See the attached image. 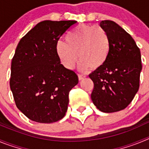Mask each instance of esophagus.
<instances>
[{"label": "esophagus", "instance_id": "esophagus-1", "mask_svg": "<svg viewBox=\"0 0 149 149\" xmlns=\"http://www.w3.org/2000/svg\"><path fill=\"white\" fill-rule=\"evenodd\" d=\"M85 77H86V76L84 75V74H78L79 81H82L83 79H84V78H85Z\"/></svg>", "mask_w": 149, "mask_h": 149}]
</instances>
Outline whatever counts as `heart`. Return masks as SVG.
Returning <instances> with one entry per match:
<instances>
[{"label": "heart", "instance_id": "b5f03b06", "mask_svg": "<svg viewBox=\"0 0 149 149\" xmlns=\"http://www.w3.org/2000/svg\"><path fill=\"white\" fill-rule=\"evenodd\" d=\"M65 40L57 42L56 52L68 69L74 67L78 58L81 71L98 69L107 61L111 45L108 34L102 27L80 24L67 34Z\"/></svg>", "mask_w": 149, "mask_h": 149}]
</instances>
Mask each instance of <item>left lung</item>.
Listing matches in <instances>:
<instances>
[{"label":"left lung","mask_w":149,"mask_h":149,"mask_svg":"<svg viewBox=\"0 0 149 149\" xmlns=\"http://www.w3.org/2000/svg\"><path fill=\"white\" fill-rule=\"evenodd\" d=\"M108 34L110 52L107 61L89 77L94 83L91 98L104 113H114L127 107L139 86L141 54L134 39L113 21L100 23Z\"/></svg>","instance_id":"1"}]
</instances>
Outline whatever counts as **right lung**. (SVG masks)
Segmentation results:
<instances>
[{
    "label": "right lung",
    "instance_id": "obj_1",
    "mask_svg": "<svg viewBox=\"0 0 149 149\" xmlns=\"http://www.w3.org/2000/svg\"><path fill=\"white\" fill-rule=\"evenodd\" d=\"M76 22H41L18 44L12 60L10 89L18 110L30 120L53 123L65 115L68 94L78 84V77L60 63L56 44Z\"/></svg>",
    "mask_w": 149,
    "mask_h": 149
}]
</instances>
